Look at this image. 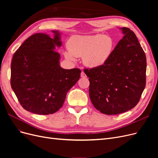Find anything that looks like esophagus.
<instances>
[{
    "instance_id": "esophagus-1",
    "label": "esophagus",
    "mask_w": 158,
    "mask_h": 158,
    "mask_svg": "<svg viewBox=\"0 0 158 158\" xmlns=\"http://www.w3.org/2000/svg\"><path fill=\"white\" fill-rule=\"evenodd\" d=\"M81 77L83 78H85L87 77V76L84 73V72H82V73H81Z\"/></svg>"
}]
</instances>
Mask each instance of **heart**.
<instances>
[{"label":"heart","mask_w":158,"mask_h":158,"mask_svg":"<svg viewBox=\"0 0 158 158\" xmlns=\"http://www.w3.org/2000/svg\"><path fill=\"white\" fill-rule=\"evenodd\" d=\"M69 51L64 52L66 59L74 60L75 56H83L84 63L91 68L106 64L114 49L111 37L102 34L74 35L69 41Z\"/></svg>","instance_id":"1"}]
</instances>
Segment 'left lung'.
I'll return each mask as SVG.
<instances>
[{"label": "left lung", "mask_w": 158, "mask_h": 158, "mask_svg": "<svg viewBox=\"0 0 158 158\" xmlns=\"http://www.w3.org/2000/svg\"><path fill=\"white\" fill-rule=\"evenodd\" d=\"M123 37L107 63L85 69L89 78L92 104L106 114H117L135 107L146 86V57L137 37L128 27H121Z\"/></svg>", "instance_id": "1"}]
</instances>
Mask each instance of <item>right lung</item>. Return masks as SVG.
Masks as SVG:
<instances>
[{"label": "right lung", "mask_w": 158, "mask_h": 158, "mask_svg": "<svg viewBox=\"0 0 158 158\" xmlns=\"http://www.w3.org/2000/svg\"><path fill=\"white\" fill-rule=\"evenodd\" d=\"M33 34L13 55L10 84L23 109L33 113L49 114L62 107L66 95L80 77L78 69H64L60 55L55 51L62 45L60 33L52 30Z\"/></svg>", "instance_id": "obj_1"}]
</instances>
